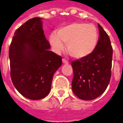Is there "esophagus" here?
I'll use <instances>...</instances> for the list:
<instances>
[{"mask_svg":"<svg viewBox=\"0 0 123 123\" xmlns=\"http://www.w3.org/2000/svg\"><path fill=\"white\" fill-rule=\"evenodd\" d=\"M62 62L65 64H68L69 62L66 59H62Z\"/></svg>","mask_w":123,"mask_h":123,"instance_id":"1","label":"esophagus"}]
</instances>
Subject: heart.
<instances>
[{
    "mask_svg": "<svg viewBox=\"0 0 123 123\" xmlns=\"http://www.w3.org/2000/svg\"><path fill=\"white\" fill-rule=\"evenodd\" d=\"M98 42V32L93 25L74 22L59 29L56 34H51L50 42L56 52L64 49L72 57L81 59L90 56L95 50Z\"/></svg>",
    "mask_w": 123,
    "mask_h": 123,
    "instance_id": "heart-1",
    "label": "heart"
}]
</instances>
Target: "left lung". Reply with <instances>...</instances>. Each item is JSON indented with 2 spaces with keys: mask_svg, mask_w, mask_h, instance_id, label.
I'll return each instance as SVG.
<instances>
[{
  "mask_svg": "<svg viewBox=\"0 0 123 123\" xmlns=\"http://www.w3.org/2000/svg\"><path fill=\"white\" fill-rule=\"evenodd\" d=\"M99 37L95 50L86 58L72 62V89L80 99L91 101L105 91L111 78L113 50L108 35L98 24Z\"/></svg>",
  "mask_w": 123,
  "mask_h": 123,
  "instance_id": "obj_1",
  "label": "left lung"
}]
</instances>
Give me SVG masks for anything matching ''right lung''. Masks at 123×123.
Masks as SVG:
<instances>
[{
    "instance_id": "right-lung-1",
    "label": "right lung",
    "mask_w": 123,
    "mask_h": 123,
    "mask_svg": "<svg viewBox=\"0 0 123 123\" xmlns=\"http://www.w3.org/2000/svg\"><path fill=\"white\" fill-rule=\"evenodd\" d=\"M50 48L40 18L29 20L14 33L9 50L11 78L26 98L42 99L50 91L53 74L62 61Z\"/></svg>"
}]
</instances>
